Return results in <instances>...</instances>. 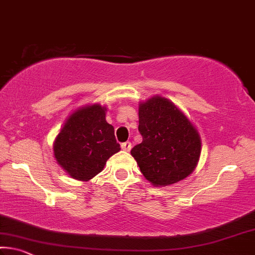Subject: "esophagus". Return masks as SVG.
Instances as JSON below:
<instances>
[{"mask_svg": "<svg viewBox=\"0 0 255 255\" xmlns=\"http://www.w3.org/2000/svg\"><path fill=\"white\" fill-rule=\"evenodd\" d=\"M121 148H123L124 151L129 152V151H130V148H131V143L130 142L123 143V144H121Z\"/></svg>", "mask_w": 255, "mask_h": 255, "instance_id": "obj_1", "label": "esophagus"}]
</instances>
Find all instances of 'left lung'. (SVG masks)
Returning <instances> with one entry per match:
<instances>
[{
	"mask_svg": "<svg viewBox=\"0 0 255 255\" xmlns=\"http://www.w3.org/2000/svg\"><path fill=\"white\" fill-rule=\"evenodd\" d=\"M138 117L143 140L130 153L145 178L167 186L191 175L201 154V138L183 112L155 96L140 104Z\"/></svg>",
	"mask_w": 255,
	"mask_h": 255,
	"instance_id": "left-lung-1",
	"label": "left lung"
}]
</instances>
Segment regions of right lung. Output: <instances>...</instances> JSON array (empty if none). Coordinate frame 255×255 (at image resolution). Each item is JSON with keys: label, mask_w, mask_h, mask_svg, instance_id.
I'll return each mask as SVG.
<instances>
[{"label": "right lung", "mask_w": 255, "mask_h": 255, "mask_svg": "<svg viewBox=\"0 0 255 255\" xmlns=\"http://www.w3.org/2000/svg\"><path fill=\"white\" fill-rule=\"evenodd\" d=\"M120 151L115 128L100 104L76 111L64 124L54 143L58 163L72 178L90 180L103 170L107 160Z\"/></svg>", "instance_id": "right-lung-1"}]
</instances>
